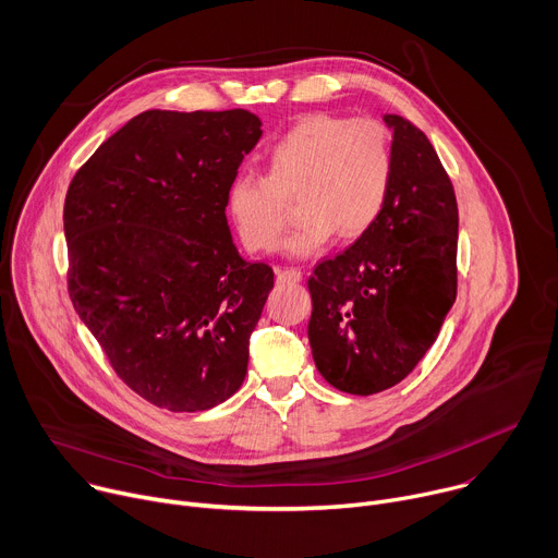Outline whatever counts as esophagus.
I'll use <instances>...</instances> for the list:
<instances>
[{"label":"esophagus","instance_id":"1","mask_svg":"<svg viewBox=\"0 0 558 558\" xmlns=\"http://www.w3.org/2000/svg\"><path fill=\"white\" fill-rule=\"evenodd\" d=\"M302 280V271L300 269H284V271H278V282L280 284H298Z\"/></svg>","mask_w":558,"mask_h":558}]
</instances>
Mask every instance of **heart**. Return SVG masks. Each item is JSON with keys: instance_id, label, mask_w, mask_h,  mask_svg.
<instances>
[{"instance_id": "b5f03b06", "label": "heart", "mask_w": 558, "mask_h": 558, "mask_svg": "<svg viewBox=\"0 0 558 558\" xmlns=\"http://www.w3.org/2000/svg\"><path fill=\"white\" fill-rule=\"evenodd\" d=\"M260 174L238 177L227 192V211L245 247L274 254L289 218V198L300 220L284 250L293 256L320 252L338 233L362 235L379 216L392 170L390 143L373 119L313 114L300 119L263 154Z\"/></svg>"}]
</instances>
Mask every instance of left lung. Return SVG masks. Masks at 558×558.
<instances>
[{
  "label": "left lung",
  "instance_id": "8db88e82",
  "mask_svg": "<svg viewBox=\"0 0 558 558\" xmlns=\"http://www.w3.org/2000/svg\"><path fill=\"white\" fill-rule=\"evenodd\" d=\"M392 170L377 220L317 263L308 278V342L338 390L375 395L400 384L439 336L457 298L459 211L433 143L397 114Z\"/></svg>",
  "mask_w": 558,
  "mask_h": 558
}]
</instances>
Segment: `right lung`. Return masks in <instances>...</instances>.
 Segmentation results:
<instances>
[{
  "instance_id": "1",
  "label": "right lung",
  "mask_w": 558,
  "mask_h": 558,
  "mask_svg": "<svg viewBox=\"0 0 558 558\" xmlns=\"http://www.w3.org/2000/svg\"><path fill=\"white\" fill-rule=\"evenodd\" d=\"M247 110H147L76 170L68 293L114 373L172 413L241 388L274 269L238 254L229 185L263 136Z\"/></svg>"
}]
</instances>
